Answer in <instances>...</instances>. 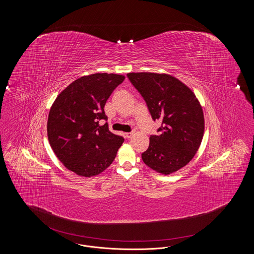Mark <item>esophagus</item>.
<instances>
[{
    "instance_id": "obj_1",
    "label": "esophagus",
    "mask_w": 254,
    "mask_h": 254,
    "mask_svg": "<svg viewBox=\"0 0 254 254\" xmlns=\"http://www.w3.org/2000/svg\"><path fill=\"white\" fill-rule=\"evenodd\" d=\"M125 135H126V137H127V139H129V138H131V137H132L133 133L132 132H127V133H126V134H125Z\"/></svg>"
}]
</instances>
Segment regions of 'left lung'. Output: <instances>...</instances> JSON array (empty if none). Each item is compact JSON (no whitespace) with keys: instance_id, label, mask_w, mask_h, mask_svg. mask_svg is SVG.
I'll list each match as a JSON object with an SVG mask.
<instances>
[{"instance_id":"left-lung-1","label":"left lung","mask_w":254,"mask_h":254,"mask_svg":"<svg viewBox=\"0 0 254 254\" xmlns=\"http://www.w3.org/2000/svg\"><path fill=\"white\" fill-rule=\"evenodd\" d=\"M146 103L152 119L161 120L160 135H151L142 159L150 169L170 174L190 162L201 145L205 120L202 107L181 81L169 74H127Z\"/></svg>"}]
</instances>
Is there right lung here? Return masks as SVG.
<instances>
[{"mask_svg":"<svg viewBox=\"0 0 254 254\" xmlns=\"http://www.w3.org/2000/svg\"><path fill=\"white\" fill-rule=\"evenodd\" d=\"M124 80L113 73L83 76L65 87L50 109V146L64 166L80 176H95L108 169L124 143L107 123L99 125L108 120L105 105Z\"/></svg>","mask_w":254,"mask_h":254,"instance_id":"add662e5","label":"right lung"}]
</instances>
